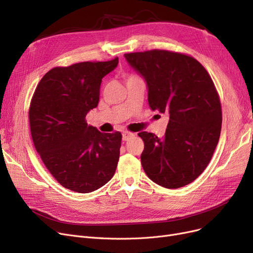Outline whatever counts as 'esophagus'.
Masks as SVG:
<instances>
[{"label":"esophagus","mask_w":253,"mask_h":253,"mask_svg":"<svg viewBox=\"0 0 253 253\" xmlns=\"http://www.w3.org/2000/svg\"><path fill=\"white\" fill-rule=\"evenodd\" d=\"M133 135H134V133H132V132L125 131V132L123 133V141H128V139H129L130 137H132Z\"/></svg>","instance_id":"1"}]
</instances>
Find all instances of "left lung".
I'll return each mask as SVG.
<instances>
[{"label": "left lung", "instance_id": "obj_1", "mask_svg": "<svg viewBox=\"0 0 253 253\" xmlns=\"http://www.w3.org/2000/svg\"><path fill=\"white\" fill-rule=\"evenodd\" d=\"M144 76L152 110L170 116L165 136L139 132L149 178L167 189L193 182L210 164L221 133L219 93L209 72L190 55L150 50L124 55Z\"/></svg>", "mask_w": 253, "mask_h": 253}]
</instances>
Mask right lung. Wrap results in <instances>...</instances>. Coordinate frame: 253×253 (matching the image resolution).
<instances>
[{
	"instance_id": "obj_1",
	"label": "right lung",
	"mask_w": 253,
	"mask_h": 253,
	"mask_svg": "<svg viewBox=\"0 0 253 253\" xmlns=\"http://www.w3.org/2000/svg\"><path fill=\"white\" fill-rule=\"evenodd\" d=\"M118 62L116 57L56 67L35 88L29 107L33 144L46 169L65 189L90 193L116 172L122 133H102L87 126L85 117L98 105L102 78Z\"/></svg>"
}]
</instances>
